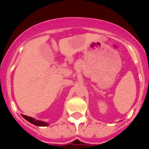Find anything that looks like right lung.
Wrapping results in <instances>:
<instances>
[{
    "label": "right lung",
    "instance_id": "1",
    "mask_svg": "<svg viewBox=\"0 0 149 149\" xmlns=\"http://www.w3.org/2000/svg\"><path fill=\"white\" fill-rule=\"evenodd\" d=\"M22 116H23L26 120H27L28 122H30V123L33 124V125H35L36 126H48V123H45V122H42V121L36 120L35 119H33V118H31V117L27 116L25 115H22Z\"/></svg>",
    "mask_w": 149,
    "mask_h": 149
}]
</instances>
